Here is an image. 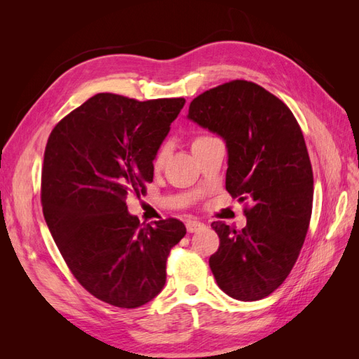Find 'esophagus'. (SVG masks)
Here are the masks:
<instances>
[{
    "mask_svg": "<svg viewBox=\"0 0 359 359\" xmlns=\"http://www.w3.org/2000/svg\"><path fill=\"white\" fill-rule=\"evenodd\" d=\"M186 227H187V231H189L190 233H193V232H198V231L203 229L205 224H203L202 222H198V220H189V222L186 223Z\"/></svg>",
    "mask_w": 359,
    "mask_h": 359,
    "instance_id": "esophagus-1",
    "label": "esophagus"
}]
</instances>
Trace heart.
Wrapping results in <instances>:
<instances>
[{
	"mask_svg": "<svg viewBox=\"0 0 359 359\" xmlns=\"http://www.w3.org/2000/svg\"><path fill=\"white\" fill-rule=\"evenodd\" d=\"M206 139H210V136H199V137H196V139L193 140V147L201 144V142H205ZM168 156H169V145H168V144H163V145L157 149V153H156V157H154V161H153L154 166H156V168L163 166V163L166 161Z\"/></svg>",
	"mask_w": 359,
	"mask_h": 359,
	"instance_id": "obj_1",
	"label": "heart"
}]
</instances>
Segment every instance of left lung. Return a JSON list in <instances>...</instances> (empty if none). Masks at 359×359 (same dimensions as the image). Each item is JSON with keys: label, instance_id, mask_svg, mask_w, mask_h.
I'll use <instances>...</instances> for the list:
<instances>
[{"label": "left lung", "instance_id": "1", "mask_svg": "<svg viewBox=\"0 0 359 359\" xmlns=\"http://www.w3.org/2000/svg\"><path fill=\"white\" fill-rule=\"evenodd\" d=\"M187 118L224 140L226 190L252 203L243 231L211 224L220 238L214 278L235 299H262L286 280L309 231L313 170L301 128L283 102L247 81L198 95Z\"/></svg>", "mask_w": 359, "mask_h": 359}]
</instances>
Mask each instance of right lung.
<instances>
[{
	"label": "right lung",
	"mask_w": 359,
	"mask_h": 359,
	"mask_svg": "<svg viewBox=\"0 0 359 359\" xmlns=\"http://www.w3.org/2000/svg\"><path fill=\"white\" fill-rule=\"evenodd\" d=\"M184 99L137 102L100 93L52 130L41 169L43 215L76 280L111 306L136 309L166 283V260L186 226L140 224L130 193L153 181L154 157Z\"/></svg>",
	"instance_id": "right-lung-1"
}]
</instances>
